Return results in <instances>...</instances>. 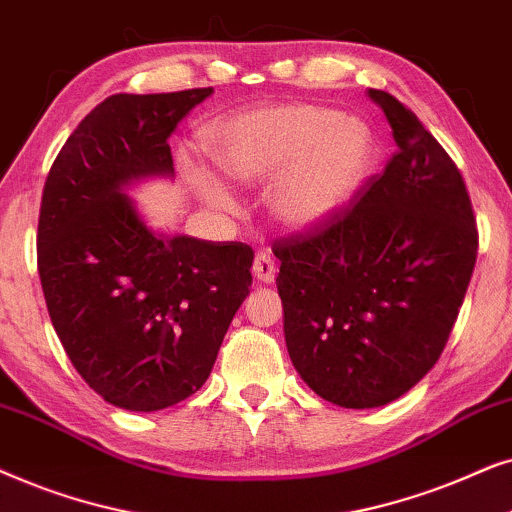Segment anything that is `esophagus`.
I'll use <instances>...</instances> for the list:
<instances>
[{
	"label": "esophagus",
	"mask_w": 512,
	"mask_h": 512,
	"mask_svg": "<svg viewBox=\"0 0 512 512\" xmlns=\"http://www.w3.org/2000/svg\"><path fill=\"white\" fill-rule=\"evenodd\" d=\"M252 276H255L260 283H274L276 278L274 257L267 255V252H257L255 264H252Z\"/></svg>",
	"instance_id": "1"
}]
</instances>
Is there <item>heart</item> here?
<instances>
[{
    "mask_svg": "<svg viewBox=\"0 0 512 512\" xmlns=\"http://www.w3.org/2000/svg\"><path fill=\"white\" fill-rule=\"evenodd\" d=\"M213 154L234 180L276 175L269 208L290 229H311L337 215L356 192L372 161V135L363 121L320 105L252 109L222 121ZM187 175L210 206L234 208L220 177L187 161Z\"/></svg>",
    "mask_w": 512,
    "mask_h": 512,
    "instance_id": "1",
    "label": "heart"
}]
</instances>
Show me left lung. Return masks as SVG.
Returning <instances> with one entry per match:
<instances>
[{"label": "left lung", "mask_w": 512, "mask_h": 512, "mask_svg": "<svg viewBox=\"0 0 512 512\" xmlns=\"http://www.w3.org/2000/svg\"><path fill=\"white\" fill-rule=\"evenodd\" d=\"M398 149L330 220L274 243L292 365L327 403H393L438 363L478 227L456 163L412 109L370 88Z\"/></svg>", "instance_id": "left-lung-1"}]
</instances>
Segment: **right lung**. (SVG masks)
<instances>
[{
    "instance_id": "obj_1",
    "label": "right lung",
    "mask_w": 512,
    "mask_h": 512,
    "mask_svg": "<svg viewBox=\"0 0 512 512\" xmlns=\"http://www.w3.org/2000/svg\"><path fill=\"white\" fill-rule=\"evenodd\" d=\"M213 88L117 93L46 177L37 267L67 358L109 405L156 412L199 391L248 297L250 245L154 234L124 194L173 175L168 138Z\"/></svg>"
}]
</instances>
